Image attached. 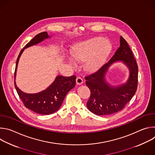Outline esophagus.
<instances>
[{"instance_id":"obj_1","label":"esophagus","mask_w":155,"mask_h":155,"mask_svg":"<svg viewBox=\"0 0 155 155\" xmlns=\"http://www.w3.org/2000/svg\"><path fill=\"white\" fill-rule=\"evenodd\" d=\"M76 82L78 84H81L83 82V80L82 79V78H81L80 77H78L77 78H76Z\"/></svg>"}]
</instances>
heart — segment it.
<instances>
[{
    "label": "heart",
    "instance_id": "1",
    "mask_svg": "<svg viewBox=\"0 0 155 155\" xmlns=\"http://www.w3.org/2000/svg\"><path fill=\"white\" fill-rule=\"evenodd\" d=\"M111 49V45L105 38L98 37L79 43L75 47L73 54L80 62L87 61L86 67L88 70L95 71L100 67ZM69 60L72 64L77 65L72 56Z\"/></svg>",
    "mask_w": 155,
    "mask_h": 155
}]
</instances>
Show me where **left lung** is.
Masks as SVG:
<instances>
[{
	"label": "left lung",
	"mask_w": 155,
	"mask_h": 155,
	"mask_svg": "<svg viewBox=\"0 0 155 155\" xmlns=\"http://www.w3.org/2000/svg\"><path fill=\"white\" fill-rule=\"evenodd\" d=\"M121 60L130 69V75L124 85L115 87L104 80L109 66L114 61ZM86 84L91 91L86 105L90 111L97 115H108L121 110L135 94L138 84V65L127 41L120 37V46L108 62L95 72L85 76Z\"/></svg>",
	"instance_id": "1"
}]
</instances>
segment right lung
Returning a JSON list of instances; mask_svg holds the SVG:
<instances>
[{
	"instance_id": "right-lung-1",
	"label": "right lung",
	"mask_w": 155,
	"mask_h": 155,
	"mask_svg": "<svg viewBox=\"0 0 155 155\" xmlns=\"http://www.w3.org/2000/svg\"><path fill=\"white\" fill-rule=\"evenodd\" d=\"M49 38L47 32H43L36 35L26 46L21 50L16 60L15 71V80L19 59L25 48L40 43L44 39ZM76 76H58L54 81L47 90L35 94H27L21 91L17 87L15 81L16 90L24 104L25 106L32 111L41 115H50L61 107L68 93L75 86Z\"/></svg>"
}]
</instances>
